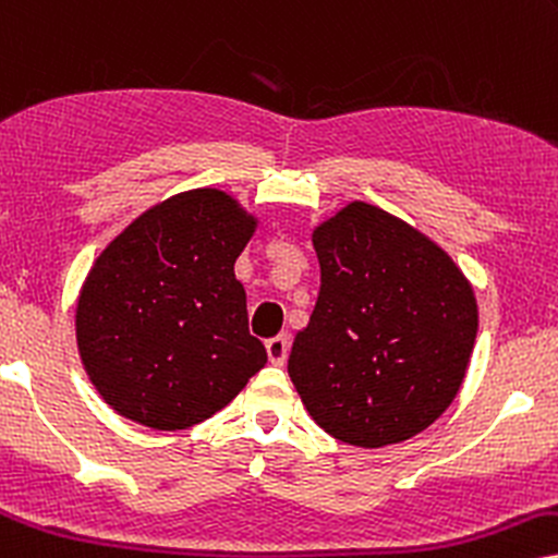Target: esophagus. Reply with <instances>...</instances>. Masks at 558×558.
Instances as JSON below:
<instances>
[{"mask_svg": "<svg viewBox=\"0 0 558 558\" xmlns=\"http://www.w3.org/2000/svg\"><path fill=\"white\" fill-rule=\"evenodd\" d=\"M266 354L271 364H284L287 356H290V336L279 333V336H274V339H268Z\"/></svg>", "mask_w": 558, "mask_h": 558, "instance_id": "1", "label": "esophagus"}]
</instances>
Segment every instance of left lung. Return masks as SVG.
Masks as SVG:
<instances>
[{"label": "left lung", "instance_id": "left-lung-1", "mask_svg": "<svg viewBox=\"0 0 558 558\" xmlns=\"http://www.w3.org/2000/svg\"><path fill=\"white\" fill-rule=\"evenodd\" d=\"M320 292L294 336L290 377L341 442L418 435L458 396L478 331L469 279L411 225L352 202L313 230Z\"/></svg>", "mask_w": 558, "mask_h": 558}]
</instances>
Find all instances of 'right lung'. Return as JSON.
I'll use <instances>...</instances> for the list:
<instances>
[{"mask_svg":"<svg viewBox=\"0 0 558 558\" xmlns=\"http://www.w3.org/2000/svg\"><path fill=\"white\" fill-rule=\"evenodd\" d=\"M253 232L256 217L235 198L196 189L144 211L100 253L77 300V347L113 411L185 429L264 367L235 279Z\"/></svg>","mask_w":558,"mask_h":558,"instance_id":"1","label":"right lung"}]
</instances>
